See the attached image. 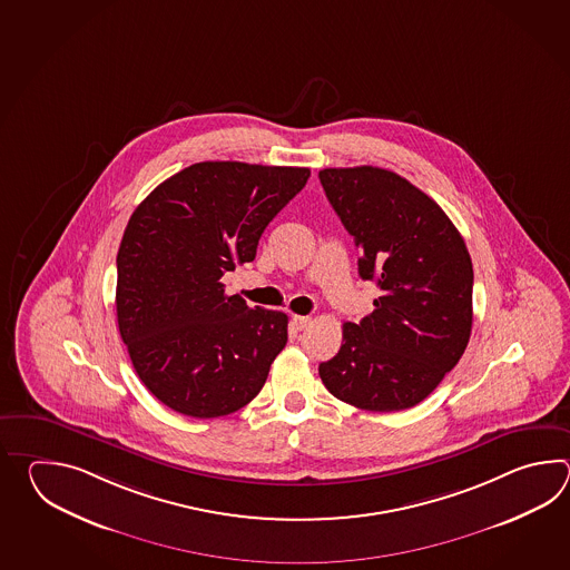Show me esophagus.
<instances>
[{
	"instance_id": "obj_1",
	"label": "esophagus",
	"mask_w": 570,
	"mask_h": 570,
	"mask_svg": "<svg viewBox=\"0 0 570 570\" xmlns=\"http://www.w3.org/2000/svg\"><path fill=\"white\" fill-rule=\"evenodd\" d=\"M291 324H293L295 330H305V327L312 324V317H307V315H293Z\"/></svg>"
}]
</instances>
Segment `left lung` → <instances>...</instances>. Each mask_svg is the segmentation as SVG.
<instances>
[{
  "instance_id": "8db88e82",
  "label": "left lung",
  "mask_w": 570,
  "mask_h": 570,
  "mask_svg": "<svg viewBox=\"0 0 570 570\" xmlns=\"http://www.w3.org/2000/svg\"><path fill=\"white\" fill-rule=\"evenodd\" d=\"M320 181L361 250L358 275L381 289L373 314L342 326L338 354L320 364V376L354 407L410 410L471 338V255L442 207L393 170L324 169Z\"/></svg>"
}]
</instances>
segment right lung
Returning a JSON list of instances; mask_svg holds the SVG:
<instances>
[{
    "mask_svg": "<svg viewBox=\"0 0 570 570\" xmlns=\"http://www.w3.org/2000/svg\"><path fill=\"white\" fill-rule=\"evenodd\" d=\"M305 167L206 160L134 209L118 250L116 312L136 375L173 412L219 417L255 400L287 344V315L226 295Z\"/></svg>",
    "mask_w": 570,
    "mask_h": 570,
    "instance_id": "right-lung-1",
    "label": "right lung"
}]
</instances>
